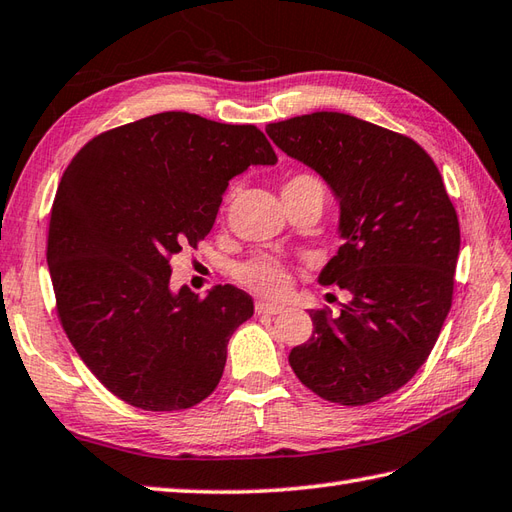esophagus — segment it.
<instances>
[{
  "label": "esophagus",
  "instance_id": "esophagus-1",
  "mask_svg": "<svg viewBox=\"0 0 512 512\" xmlns=\"http://www.w3.org/2000/svg\"><path fill=\"white\" fill-rule=\"evenodd\" d=\"M285 311V306L280 304H269V302H256V313H267V315H278Z\"/></svg>",
  "mask_w": 512,
  "mask_h": 512
}]
</instances>
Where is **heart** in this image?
I'll return each mask as SVG.
<instances>
[{
	"mask_svg": "<svg viewBox=\"0 0 512 512\" xmlns=\"http://www.w3.org/2000/svg\"><path fill=\"white\" fill-rule=\"evenodd\" d=\"M304 188L320 190L324 195L322 184L311 175L291 177L285 184V188H282V192L304 190ZM238 278H241L245 287H249L260 295H267V298H280V295H285L291 287V274L287 265H282L280 260L271 256H260V258L249 260V263L243 265L241 271H238Z\"/></svg>",
	"mask_w": 512,
	"mask_h": 512,
	"instance_id": "obj_1",
	"label": "heart"
}]
</instances>
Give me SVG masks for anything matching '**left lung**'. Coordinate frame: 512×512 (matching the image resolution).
<instances>
[{
	"instance_id": "obj_1",
	"label": "left lung",
	"mask_w": 512,
	"mask_h": 512,
	"mask_svg": "<svg viewBox=\"0 0 512 512\" xmlns=\"http://www.w3.org/2000/svg\"><path fill=\"white\" fill-rule=\"evenodd\" d=\"M265 131L333 190L344 238L317 280L350 300L335 315L309 313L313 335L289 352L291 368L331 403L379 401L414 377L447 320L460 254L456 208L434 160L407 135L339 111Z\"/></svg>"
}]
</instances>
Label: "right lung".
I'll return each mask as SVG.
<instances>
[{"mask_svg":"<svg viewBox=\"0 0 512 512\" xmlns=\"http://www.w3.org/2000/svg\"><path fill=\"white\" fill-rule=\"evenodd\" d=\"M278 157L254 124L164 111L89 140L65 168L48 232L63 331L118 399L188 410L221 381L232 333L254 300L170 289V258L212 230L230 179Z\"/></svg>","mask_w":512,"mask_h":512,"instance_id":"obj_1","label":"right lung"}]
</instances>
